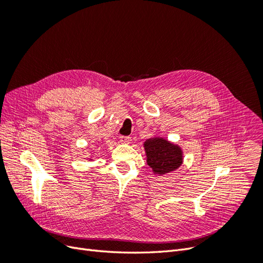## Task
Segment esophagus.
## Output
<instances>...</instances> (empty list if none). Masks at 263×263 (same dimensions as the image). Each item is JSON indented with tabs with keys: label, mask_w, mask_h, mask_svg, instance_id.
<instances>
[{
	"label": "esophagus",
	"mask_w": 263,
	"mask_h": 263,
	"mask_svg": "<svg viewBox=\"0 0 263 263\" xmlns=\"http://www.w3.org/2000/svg\"><path fill=\"white\" fill-rule=\"evenodd\" d=\"M119 140H121L122 144H129L130 142V137H126V136H121L119 137Z\"/></svg>",
	"instance_id": "34e87169"
}]
</instances>
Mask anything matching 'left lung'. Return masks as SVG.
Masks as SVG:
<instances>
[{"instance_id": "left-lung-1", "label": "left lung", "mask_w": 263, "mask_h": 263, "mask_svg": "<svg viewBox=\"0 0 263 263\" xmlns=\"http://www.w3.org/2000/svg\"><path fill=\"white\" fill-rule=\"evenodd\" d=\"M147 164L154 174L164 176L176 171L183 163L182 148L163 137H151L144 142Z\"/></svg>"}]
</instances>
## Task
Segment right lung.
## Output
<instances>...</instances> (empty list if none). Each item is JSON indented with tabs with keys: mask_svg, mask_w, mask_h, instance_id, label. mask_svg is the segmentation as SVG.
<instances>
[{
	"mask_svg": "<svg viewBox=\"0 0 263 263\" xmlns=\"http://www.w3.org/2000/svg\"><path fill=\"white\" fill-rule=\"evenodd\" d=\"M89 161H93V159H92V157H91V158H89Z\"/></svg>",
	"mask_w": 263,
	"mask_h": 263,
	"instance_id": "1",
	"label": "right lung"
}]
</instances>
